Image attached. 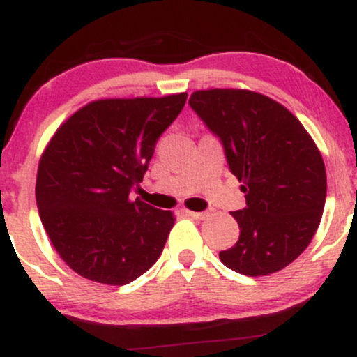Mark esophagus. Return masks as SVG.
Instances as JSON below:
<instances>
[{
    "instance_id": "1",
    "label": "esophagus",
    "mask_w": 357,
    "mask_h": 357,
    "mask_svg": "<svg viewBox=\"0 0 357 357\" xmlns=\"http://www.w3.org/2000/svg\"><path fill=\"white\" fill-rule=\"evenodd\" d=\"M184 213H186L188 216H191V218H195V220H204V218H206V213H203V211L199 213V211H190V210H186Z\"/></svg>"
}]
</instances>
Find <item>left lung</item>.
Segmentation results:
<instances>
[{
	"label": "left lung",
	"mask_w": 357,
	"mask_h": 357,
	"mask_svg": "<svg viewBox=\"0 0 357 357\" xmlns=\"http://www.w3.org/2000/svg\"><path fill=\"white\" fill-rule=\"evenodd\" d=\"M190 105L243 183L247 206L231 211L240 238L220 260L248 277L285 268L309 247L326 204V166L312 137L290 110L252 90H198Z\"/></svg>",
	"instance_id": "obj_1"
}]
</instances>
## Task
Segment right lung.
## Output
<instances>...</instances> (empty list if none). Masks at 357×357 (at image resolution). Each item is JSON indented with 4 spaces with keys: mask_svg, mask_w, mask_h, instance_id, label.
Segmentation results:
<instances>
[{
    "mask_svg": "<svg viewBox=\"0 0 357 357\" xmlns=\"http://www.w3.org/2000/svg\"><path fill=\"white\" fill-rule=\"evenodd\" d=\"M186 97L90 102L53 134L38 165L36 206L52 245L79 275L126 285L162 253L173 213L129 195Z\"/></svg>",
    "mask_w": 357,
    "mask_h": 357,
    "instance_id": "add662e5",
    "label": "right lung"
}]
</instances>
